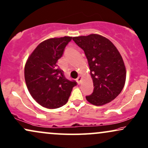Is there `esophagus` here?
<instances>
[{"mask_svg": "<svg viewBox=\"0 0 148 148\" xmlns=\"http://www.w3.org/2000/svg\"><path fill=\"white\" fill-rule=\"evenodd\" d=\"M76 81H77V84H81V82H82V76H79L77 78V79H76Z\"/></svg>", "mask_w": 148, "mask_h": 148, "instance_id": "34e87169", "label": "esophagus"}]
</instances>
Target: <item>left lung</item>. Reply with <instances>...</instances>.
<instances>
[{
    "instance_id": "1",
    "label": "left lung",
    "mask_w": 148,
    "mask_h": 148,
    "mask_svg": "<svg viewBox=\"0 0 148 148\" xmlns=\"http://www.w3.org/2000/svg\"><path fill=\"white\" fill-rule=\"evenodd\" d=\"M73 40L84 51L90 70L94 91L86 100L96 106L110 103L120 95L126 82L120 53L110 40L100 34L75 36Z\"/></svg>"
}]
</instances>
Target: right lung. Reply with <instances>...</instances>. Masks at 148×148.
I'll return each mask as SVG.
<instances>
[{"label": "right lung", "mask_w": 148, "mask_h": 148, "mask_svg": "<svg viewBox=\"0 0 148 148\" xmlns=\"http://www.w3.org/2000/svg\"><path fill=\"white\" fill-rule=\"evenodd\" d=\"M72 36L46 39L37 45L26 62L24 78L30 95L42 107L56 109L68 101L75 82L66 79L57 67Z\"/></svg>", "instance_id": "1"}]
</instances>
